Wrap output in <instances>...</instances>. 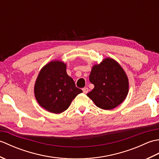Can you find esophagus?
Here are the masks:
<instances>
[{"label": "esophagus", "mask_w": 159, "mask_h": 159, "mask_svg": "<svg viewBox=\"0 0 159 159\" xmlns=\"http://www.w3.org/2000/svg\"><path fill=\"white\" fill-rule=\"evenodd\" d=\"M83 93H87V92H89V89L87 88V87H84V88L83 89Z\"/></svg>", "instance_id": "1"}]
</instances>
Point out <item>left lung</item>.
<instances>
[{"mask_svg": "<svg viewBox=\"0 0 159 159\" xmlns=\"http://www.w3.org/2000/svg\"><path fill=\"white\" fill-rule=\"evenodd\" d=\"M89 80L94 88L87 96L102 109H114L128 95L129 83L126 74L118 62L110 57L92 67Z\"/></svg>", "mask_w": 159, "mask_h": 159, "instance_id": "8db88e82", "label": "left lung"}]
</instances>
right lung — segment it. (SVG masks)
I'll list each match as a JSON object with an SVG mask.
<instances>
[{
	"label": "right lung",
	"instance_id": "obj_1",
	"mask_svg": "<svg viewBox=\"0 0 159 159\" xmlns=\"http://www.w3.org/2000/svg\"><path fill=\"white\" fill-rule=\"evenodd\" d=\"M66 66L61 61H51L41 69L35 80V98L40 106L50 113L65 111L78 94L83 92L67 75Z\"/></svg>",
	"mask_w": 159,
	"mask_h": 159
}]
</instances>
